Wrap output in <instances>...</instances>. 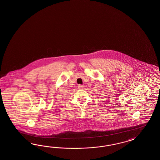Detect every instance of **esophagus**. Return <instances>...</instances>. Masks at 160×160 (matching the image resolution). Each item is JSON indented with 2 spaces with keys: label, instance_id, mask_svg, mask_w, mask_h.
<instances>
[{
  "label": "esophagus",
  "instance_id": "1",
  "mask_svg": "<svg viewBox=\"0 0 160 160\" xmlns=\"http://www.w3.org/2000/svg\"><path fill=\"white\" fill-rule=\"evenodd\" d=\"M84 86H83V85H82V84H79V85H78V89H83L84 88Z\"/></svg>",
  "mask_w": 160,
  "mask_h": 160
}]
</instances>
